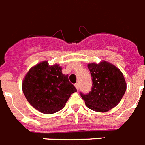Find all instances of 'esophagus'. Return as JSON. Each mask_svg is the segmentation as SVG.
Masks as SVG:
<instances>
[{
    "label": "esophagus",
    "mask_w": 145,
    "mask_h": 145,
    "mask_svg": "<svg viewBox=\"0 0 145 145\" xmlns=\"http://www.w3.org/2000/svg\"><path fill=\"white\" fill-rule=\"evenodd\" d=\"M75 86L76 87L77 90H78V89H79V84H78V83H76V84H75Z\"/></svg>",
    "instance_id": "34e87169"
}]
</instances>
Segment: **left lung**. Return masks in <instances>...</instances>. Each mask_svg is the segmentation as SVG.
Listing matches in <instances>:
<instances>
[{
	"instance_id": "left-lung-1",
	"label": "left lung",
	"mask_w": 145,
	"mask_h": 145,
	"mask_svg": "<svg viewBox=\"0 0 145 145\" xmlns=\"http://www.w3.org/2000/svg\"><path fill=\"white\" fill-rule=\"evenodd\" d=\"M92 86L90 92H80L87 107L92 110L105 112L116 107L126 90L123 73L116 67L107 61L88 64Z\"/></svg>"
}]
</instances>
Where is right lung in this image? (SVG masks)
Wrapping results in <instances>:
<instances>
[{"label":"right lung","instance_id":"obj_1","mask_svg":"<svg viewBox=\"0 0 145 145\" xmlns=\"http://www.w3.org/2000/svg\"><path fill=\"white\" fill-rule=\"evenodd\" d=\"M22 91L29 103L44 114H52L65 107L77 89L63 75L59 65L49 66L47 61L29 70L22 83Z\"/></svg>","mask_w":145,"mask_h":145}]
</instances>
